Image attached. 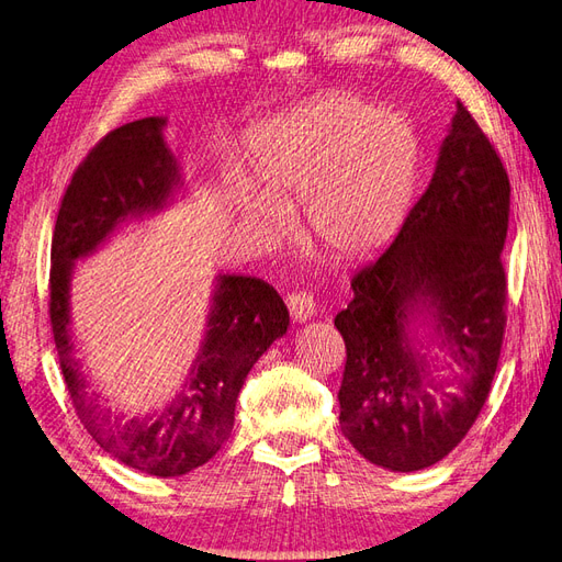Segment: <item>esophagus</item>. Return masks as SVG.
Wrapping results in <instances>:
<instances>
[{"instance_id":"1","label":"esophagus","mask_w":562,"mask_h":562,"mask_svg":"<svg viewBox=\"0 0 562 562\" xmlns=\"http://www.w3.org/2000/svg\"><path fill=\"white\" fill-rule=\"evenodd\" d=\"M286 306H290V313L296 323H308L315 315V301L308 292L290 294L286 296Z\"/></svg>"}]
</instances>
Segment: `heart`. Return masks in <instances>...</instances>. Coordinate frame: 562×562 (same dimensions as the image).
Wrapping results in <instances>:
<instances>
[{
  "mask_svg": "<svg viewBox=\"0 0 562 562\" xmlns=\"http://www.w3.org/2000/svg\"><path fill=\"white\" fill-rule=\"evenodd\" d=\"M420 137L408 116L361 97L318 99L266 123L254 137V184L229 187L241 227L276 239L280 211L301 206L311 239L337 258H363L408 211Z\"/></svg>",
  "mask_w": 562,
  "mask_h": 562,
  "instance_id": "heart-1",
  "label": "heart"
}]
</instances>
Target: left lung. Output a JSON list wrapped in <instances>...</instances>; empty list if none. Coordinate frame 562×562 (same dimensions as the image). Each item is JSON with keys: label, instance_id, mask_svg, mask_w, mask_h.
<instances>
[{"label": "left lung", "instance_id": "left-lung-1", "mask_svg": "<svg viewBox=\"0 0 562 562\" xmlns=\"http://www.w3.org/2000/svg\"><path fill=\"white\" fill-rule=\"evenodd\" d=\"M508 209V172L458 102L425 194L335 318L347 344L339 425L370 463L425 470L477 420L506 325Z\"/></svg>", "mask_w": 562, "mask_h": 562}]
</instances>
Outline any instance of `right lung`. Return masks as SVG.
<instances>
[{"mask_svg": "<svg viewBox=\"0 0 562 562\" xmlns=\"http://www.w3.org/2000/svg\"><path fill=\"white\" fill-rule=\"evenodd\" d=\"M166 125V116H149L116 127L80 164L56 218L49 280L54 344L78 418L106 453L161 480L192 472L218 453L233 431L244 380L290 325L276 286L218 272L204 339L180 390L161 411H111L104 396L90 390L70 329V282L76 263L102 249L123 225L151 218L182 192V168Z\"/></svg>", "mask_w": 562, "mask_h": 562, "instance_id": "right-lung-1", "label": "right lung"}]
</instances>
